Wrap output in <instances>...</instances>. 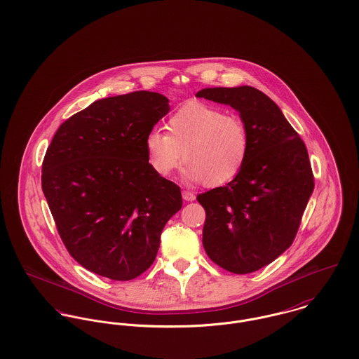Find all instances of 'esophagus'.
<instances>
[{
	"instance_id": "obj_1",
	"label": "esophagus",
	"mask_w": 359,
	"mask_h": 359,
	"mask_svg": "<svg viewBox=\"0 0 359 359\" xmlns=\"http://www.w3.org/2000/svg\"><path fill=\"white\" fill-rule=\"evenodd\" d=\"M182 196H183L184 201H189V202H191V201L196 199V196H194L191 191H189V190H183V191H182Z\"/></svg>"
}]
</instances>
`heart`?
<instances>
[{
	"instance_id": "heart-1",
	"label": "heart",
	"mask_w": 359,
	"mask_h": 359,
	"mask_svg": "<svg viewBox=\"0 0 359 359\" xmlns=\"http://www.w3.org/2000/svg\"><path fill=\"white\" fill-rule=\"evenodd\" d=\"M166 129L154 128L144 139L149 165L158 176H169L183 157L187 182L219 187L234 180L249 157L246 122L220 107L186 103L169 116Z\"/></svg>"
}]
</instances>
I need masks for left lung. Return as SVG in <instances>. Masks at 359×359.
I'll list each match as a JSON object with an SVG mask.
<instances>
[{
  "instance_id": "obj_1",
  "label": "left lung",
  "mask_w": 359,
  "mask_h": 359,
  "mask_svg": "<svg viewBox=\"0 0 359 359\" xmlns=\"http://www.w3.org/2000/svg\"><path fill=\"white\" fill-rule=\"evenodd\" d=\"M196 96L231 106L249 128L250 151L241 173L197 197L206 212L202 245L209 259L230 273L249 274L274 262L297 234L314 190L309 153L262 90L206 88Z\"/></svg>"
}]
</instances>
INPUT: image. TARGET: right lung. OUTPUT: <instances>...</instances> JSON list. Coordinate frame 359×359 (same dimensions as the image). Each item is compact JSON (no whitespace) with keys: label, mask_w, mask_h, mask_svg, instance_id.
Here are the masks:
<instances>
[{"label":"right lung","mask_w":359,"mask_h":359,"mask_svg":"<svg viewBox=\"0 0 359 359\" xmlns=\"http://www.w3.org/2000/svg\"><path fill=\"white\" fill-rule=\"evenodd\" d=\"M169 100L136 90L93 102L56 130L42 162V191L66 249L114 280L143 274L161 233L180 210V187L149 165L144 139Z\"/></svg>","instance_id":"add662e5"}]
</instances>
